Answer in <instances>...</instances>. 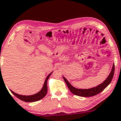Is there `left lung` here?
<instances>
[{
  "mask_svg": "<svg viewBox=\"0 0 121 121\" xmlns=\"http://www.w3.org/2000/svg\"><path fill=\"white\" fill-rule=\"evenodd\" d=\"M114 70H115V65H114V64H113L112 71L109 75H108V77L107 78V79L102 83L99 84V86L91 89H80L76 88L72 86L65 77H63V79H64L65 83H66L67 86H68L69 90H70V91L73 94L81 97H91L95 96V95L98 94L101 91H103L109 85L111 82L112 79H113L114 74Z\"/></svg>",
  "mask_w": 121,
  "mask_h": 121,
  "instance_id": "1",
  "label": "left lung"
}]
</instances>
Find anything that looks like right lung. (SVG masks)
<instances>
[{
    "instance_id": "1",
    "label": "right lung",
    "mask_w": 121,
    "mask_h": 121,
    "mask_svg": "<svg viewBox=\"0 0 121 121\" xmlns=\"http://www.w3.org/2000/svg\"><path fill=\"white\" fill-rule=\"evenodd\" d=\"M52 72L50 73L47 76V77L46 78L43 86L41 89V90L39 92H38L35 95H30V96H23V95H20L17 94H16V93H15L11 90H9L15 96H16L17 98L20 99V100L25 101V102H34V101L39 100L40 99L43 98L47 94V81L50 75L52 74Z\"/></svg>"
}]
</instances>
